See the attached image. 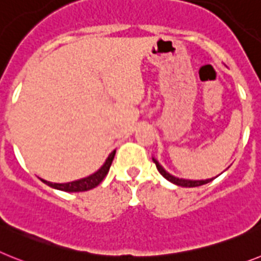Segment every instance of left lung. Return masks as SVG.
I'll list each match as a JSON object with an SVG mask.
<instances>
[{"label": "left lung", "mask_w": 261, "mask_h": 261, "mask_svg": "<svg viewBox=\"0 0 261 261\" xmlns=\"http://www.w3.org/2000/svg\"><path fill=\"white\" fill-rule=\"evenodd\" d=\"M153 163L156 164V168H158V171L160 172V173L163 174V177H165L168 181H171V182H173V184L178 185V187H184V188H194V187H201V185H205L207 184V182H210V181H213L214 178H207V180H185V178H178V177H174V176H172L171 173H168V172L165 171L164 168H163L162 165L159 164V162L156 160V159H153Z\"/></svg>", "instance_id": "left-lung-1"}]
</instances>
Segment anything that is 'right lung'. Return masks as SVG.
I'll list each match as a JSON object with an SVG mask.
<instances>
[{
	"mask_svg": "<svg viewBox=\"0 0 261 261\" xmlns=\"http://www.w3.org/2000/svg\"><path fill=\"white\" fill-rule=\"evenodd\" d=\"M115 151H113L109 158L106 159L105 164L101 167L97 172H94L93 174L88 176V177L80 178V180L72 181V182H65V184H58V182H49V181L42 180L44 184H47L48 187L54 188V189L63 190V192H85V190H90L93 188H96L97 185H99V182L106 177L109 169H110V165L113 163V159H114Z\"/></svg>",
	"mask_w": 261,
	"mask_h": 261,
	"instance_id": "1",
	"label": "right lung"
}]
</instances>
